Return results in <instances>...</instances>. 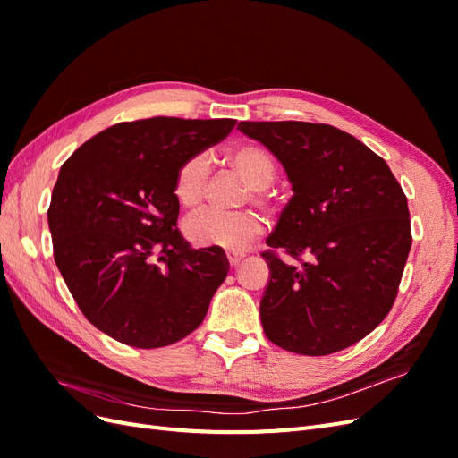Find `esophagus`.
<instances>
[{
	"mask_svg": "<svg viewBox=\"0 0 458 458\" xmlns=\"http://www.w3.org/2000/svg\"><path fill=\"white\" fill-rule=\"evenodd\" d=\"M241 261H242V258H239V256H229V258H227V263H229V267H231V269H233V267H237Z\"/></svg>",
	"mask_w": 458,
	"mask_h": 458,
	"instance_id": "obj_1",
	"label": "esophagus"
}]
</instances>
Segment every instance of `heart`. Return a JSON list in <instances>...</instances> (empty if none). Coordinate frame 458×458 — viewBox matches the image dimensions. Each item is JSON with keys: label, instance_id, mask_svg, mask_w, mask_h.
Masks as SVG:
<instances>
[{"label": "heart", "instance_id": "1", "mask_svg": "<svg viewBox=\"0 0 458 458\" xmlns=\"http://www.w3.org/2000/svg\"><path fill=\"white\" fill-rule=\"evenodd\" d=\"M225 160L229 168L250 187L252 206L263 214H273L279 199L269 189L276 175V164L269 152L258 145H239L227 152ZM208 177L210 165L202 155L191 157L179 165L174 182V195L179 206L185 210H197L206 197ZM183 231L187 241L202 250L241 254L258 239L261 221L250 212L234 216L202 212L187 219Z\"/></svg>", "mask_w": 458, "mask_h": 458}]
</instances>
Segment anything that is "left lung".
Listing matches in <instances>:
<instances>
[{"label":"left lung","mask_w":458,"mask_h":458,"mask_svg":"<svg viewBox=\"0 0 458 458\" xmlns=\"http://www.w3.org/2000/svg\"><path fill=\"white\" fill-rule=\"evenodd\" d=\"M239 130L279 158L294 189L261 252L271 269L263 332L301 355L350 348L397 298L412 244L403 189L382 157L328 123L241 122Z\"/></svg>","instance_id":"1"}]
</instances>
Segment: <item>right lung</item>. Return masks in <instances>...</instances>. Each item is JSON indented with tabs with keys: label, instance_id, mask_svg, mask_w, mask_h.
Masks as SVG:
<instances>
[{
	"label": "right lung",
	"instance_id": "add662e5",
	"mask_svg": "<svg viewBox=\"0 0 458 458\" xmlns=\"http://www.w3.org/2000/svg\"><path fill=\"white\" fill-rule=\"evenodd\" d=\"M237 120L152 116L93 135L68 158L47 210L53 258L88 321L133 348H164L204 321L227 266L177 231L175 174Z\"/></svg>",
	"mask_w": 458,
	"mask_h": 458
}]
</instances>
